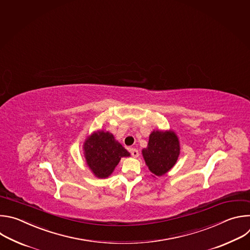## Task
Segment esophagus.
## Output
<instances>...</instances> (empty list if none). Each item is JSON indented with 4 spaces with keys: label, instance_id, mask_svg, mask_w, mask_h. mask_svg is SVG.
<instances>
[{
    "label": "esophagus",
    "instance_id": "obj_1",
    "mask_svg": "<svg viewBox=\"0 0 250 250\" xmlns=\"http://www.w3.org/2000/svg\"><path fill=\"white\" fill-rule=\"evenodd\" d=\"M130 153H131V156L133 158H138L139 157V152H138V149H136V148H131Z\"/></svg>",
    "mask_w": 250,
    "mask_h": 250
}]
</instances>
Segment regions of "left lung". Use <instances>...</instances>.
<instances>
[{"label":"left lung","instance_id":"obj_1","mask_svg":"<svg viewBox=\"0 0 250 250\" xmlns=\"http://www.w3.org/2000/svg\"><path fill=\"white\" fill-rule=\"evenodd\" d=\"M146 166L155 177L163 176L176 164L180 155V143L172 130H154L146 147L142 149Z\"/></svg>","mask_w":250,"mask_h":250}]
</instances>
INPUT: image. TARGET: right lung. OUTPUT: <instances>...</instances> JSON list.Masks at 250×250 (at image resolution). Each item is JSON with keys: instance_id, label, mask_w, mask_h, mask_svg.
<instances>
[{"instance_id": "1", "label": "right lung", "mask_w": 250, "mask_h": 250, "mask_svg": "<svg viewBox=\"0 0 250 250\" xmlns=\"http://www.w3.org/2000/svg\"><path fill=\"white\" fill-rule=\"evenodd\" d=\"M85 164L97 178H107L112 174L121 158L130 153L115 140L113 134L97 130L88 135L83 145Z\"/></svg>"}]
</instances>
